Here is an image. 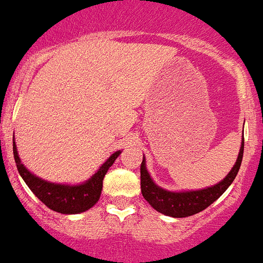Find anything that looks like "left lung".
Listing matches in <instances>:
<instances>
[{
  "instance_id": "8db88e82",
  "label": "left lung",
  "mask_w": 263,
  "mask_h": 263,
  "mask_svg": "<svg viewBox=\"0 0 263 263\" xmlns=\"http://www.w3.org/2000/svg\"><path fill=\"white\" fill-rule=\"evenodd\" d=\"M242 155L243 139L235 166L232 167L229 174L223 181L211 187L204 189V190L186 191V193H170V191L156 186L152 178L149 177V173L146 172L145 160L143 157V162L140 165L141 194H143L144 199L152 205L156 211L161 212V214L172 217H186L195 215L205 210L208 205H211L216 199H219L224 191L229 187V184L237 176L241 161H242Z\"/></svg>"
}]
</instances>
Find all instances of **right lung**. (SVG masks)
<instances>
[{
	"mask_svg": "<svg viewBox=\"0 0 263 263\" xmlns=\"http://www.w3.org/2000/svg\"><path fill=\"white\" fill-rule=\"evenodd\" d=\"M13 153L15 160L16 169L20 172L21 177L26 182L30 190L36 195L48 208L60 214H80L89 208L93 207L99 199L101 191L103 186V178L108 167L114 164L120 151L111 155V157L101 166V169L85 183L79 186H65V184H55L37 178L34 174L28 172L18 157L15 143L13 141Z\"/></svg>",
	"mask_w": 263,
	"mask_h": 263,
	"instance_id": "obj_1",
	"label": "right lung"
}]
</instances>
